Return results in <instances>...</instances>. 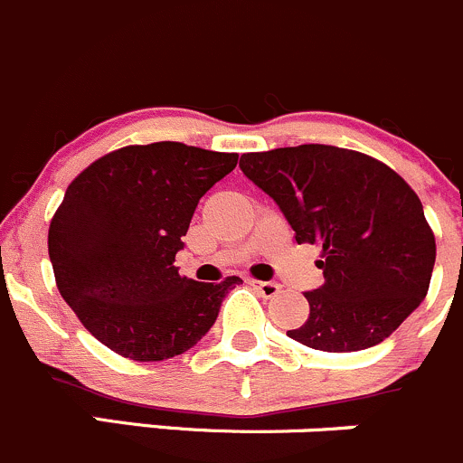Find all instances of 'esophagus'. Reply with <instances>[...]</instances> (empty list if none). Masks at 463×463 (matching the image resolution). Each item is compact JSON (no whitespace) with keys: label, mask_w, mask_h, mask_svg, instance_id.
I'll return each instance as SVG.
<instances>
[{"label":"esophagus","mask_w":463,"mask_h":463,"mask_svg":"<svg viewBox=\"0 0 463 463\" xmlns=\"http://www.w3.org/2000/svg\"><path fill=\"white\" fill-rule=\"evenodd\" d=\"M250 286L254 288V290H259L263 297H268V299L269 297H277L279 292H281V286L274 281H256V279H251Z\"/></svg>","instance_id":"esophagus-1"}]
</instances>
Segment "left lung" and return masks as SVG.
Segmentation results:
<instances>
[{"instance_id": "obj_1", "label": "left lung", "mask_w": 463, "mask_h": 463, "mask_svg": "<svg viewBox=\"0 0 463 463\" xmlns=\"http://www.w3.org/2000/svg\"><path fill=\"white\" fill-rule=\"evenodd\" d=\"M241 171L263 189L295 241L322 247L324 283L288 337L351 354L392 335L425 299L437 245L423 204L396 171L358 150L304 144L247 153Z\"/></svg>"}]
</instances>
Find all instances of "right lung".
<instances>
[{
  "label": "right lung",
  "mask_w": 463,
  "mask_h": 463,
  "mask_svg": "<svg viewBox=\"0 0 463 463\" xmlns=\"http://www.w3.org/2000/svg\"><path fill=\"white\" fill-rule=\"evenodd\" d=\"M236 162V153L180 141L126 146L67 186L49 225V259L62 299L100 345L157 363L207 335L241 279L180 277L175 254L200 198Z\"/></svg>",
  "instance_id": "obj_1"
}]
</instances>
